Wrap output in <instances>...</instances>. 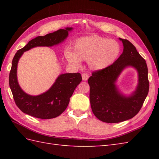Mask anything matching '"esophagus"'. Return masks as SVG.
<instances>
[{"label":"esophagus","instance_id":"1","mask_svg":"<svg viewBox=\"0 0 159 159\" xmlns=\"http://www.w3.org/2000/svg\"><path fill=\"white\" fill-rule=\"evenodd\" d=\"M82 78H83V80H87V79H88V78H89L88 74L83 73V74H82Z\"/></svg>","mask_w":159,"mask_h":159}]
</instances>
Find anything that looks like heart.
I'll use <instances>...</instances> for the list:
<instances>
[{
	"label": "heart",
	"mask_w": 159,
	"mask_h": 159,
	"mask_svg": "<svg viewBox=\"0 0 159 159\" xmlns=\"http://www.w3.org/2000/svg\"><path fill=\"white\" fill-rule=\"evenodd\" d=\"M74 52L67 50L65 57L67 61L79 67L81 60L87 61L93 70H102L111 66L118 59L121 46L114 39L99 35L83 37L76 39L73 46Z\"/></svg>",
	"instance_id": "heart-1"
}]
</instances>
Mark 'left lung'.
Wrapping results in <instances>:
<instances>
[{"label": "left lung", "instance_id": "obj_1", "mask_svg": "<svg viewBox=\"0 0 159 159\" xmlns=\"http://www.w3.org/2000/svg\"><path fill=\"white\" fill-rule=\"evenodd\" d=\"M123 52L116 61L102 70L93 71L88 79L91 107L98 119L107 123H118L134 117L139 112L149 92L147 64L134 46L120 38ZM133 66L139 74V84L133 96L125 97L114 83L125 67Z\"/></svg>", "mask_w": 159, "mask_h": 159}]
</instances>
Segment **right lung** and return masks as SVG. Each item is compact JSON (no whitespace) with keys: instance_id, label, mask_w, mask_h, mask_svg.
<instances>
[{"instance_id":"right-lung-1","label":"right lung","mask_w":159,"mask_h":159,"mask_svg":"<svg viewBox=\"0 0 159 159\" xmlns=\"http://www.w3.org/2000/svg\"><path fill=\"white\" fill-rule=\"evenodd\" d=\"M72 29L67 27L44 36L37 37L16 53L12 60L9 83L16 104L23 113L40 119H52L60 116L66 109L70 98L81 82V74L79 72L61 74L49 90L41 95L33 96L24 92L20 87L17 80V66L24 52L36 46L58 44L67 38L68 31Z\"/></svg>"}]
</instances>
